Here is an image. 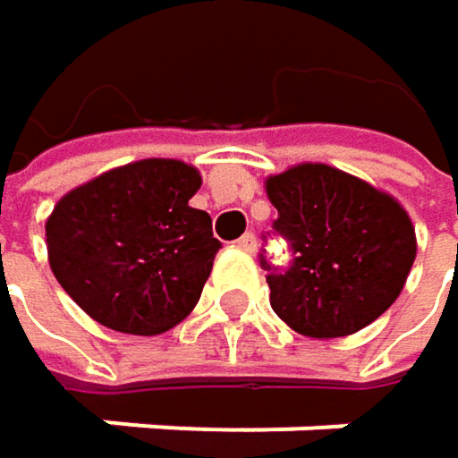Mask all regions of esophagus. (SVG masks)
I'll list each match as a JSON object with an SVG mask.
<instances>
[{"instance_id":"1","label":"esophagus","mask_w":458,"mask_h":458,"mask_svg":"<svg viewBox=\"0 0 458 458\" xmlns=\"http://www.w3.org/2000/svg\"><path fill=\"white\" fill-rule=\"evenodd\" d=\"M235 243H238V249H243V251H254V249H257V238H254V233H243Z\"/></svg>"}]
</instances>
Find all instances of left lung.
Listing matches in <instances>:
<instances>
[{
	"label": "left lung",
	"instance_id": "left-lung-1",
	"mask_svg": "<svg viewBox=\"0 0 458 458\" xmlns=\"http://www.w3.org/2000/svg\"><path fill=\"white\" fill-rule=\"evenodd\" d=\"M292 265L262 257L270 308L297 334L334 339L377 320L403 292L416 259L409 212L385 191L328 164H297L265 180Z\"/></svg>",
	"mask_w": 458,
	"mask_h": 458
}]
</instances>
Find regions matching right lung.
Here are the masks:
<instances>
[{
    "instance_id": "right-lung-1",
    "label": "right lung",
    "mask_w": 458,
    "mask_h": 458,
    "mask_svg": "<svg viewBox=\"0 0 458 458\" xmlns=\"http://www.w3.org/2000/svg\"><path fill=\"white\" fill-rule=\"evenodd\" d=\"M196 166L142 158L65 193L47 217V254L57 284L98 323L153 336L196 308L220 241L212 217L188 201Z\"/></svg>"
}]
</instances>
